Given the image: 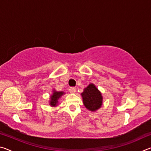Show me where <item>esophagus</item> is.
Listing matches in <instances>:
<instances>
[{
    "label": "esophagus",
    "instance_id": "1",
    "mask_svg": "<svg viewBox=\"0 0 151 151\" xmlns=\"http://www.w3.org/2000/svg\"><path fill=\"white\" fill-rule=\"evenodd\" d=\"M69 92H70V93H71V94H74V93H75V92H76V88H74V87H71V88H69Z\"/></svg>",
    "mask_w": 151,
    "mask_h": 151
}]
</instances>
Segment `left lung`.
Here are the masks:
<instances>
[{
	"mask_svg": "<svg viewBox=\"0 0 151 151\" xmlns=\"http://www.w3.org/2000/svg\"><path fill=\"white\" fill-rule=\"evenodd\" d=\"M81 96L86 109L91 112L98 111L103 105V97L102 93L93 83L89 84L84 88Z\"/></svg>",
	"mask_w": 151,
	"mask_h": 151,
	"instance_id": "8db88e82",
	"label": "left lung"
}]
</instances>
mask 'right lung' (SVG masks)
Here are the masks:
<instances>
[{"instance_id": "1", "label": "right lung", "mask_w": 151, "mask_h": 151, "mask_svg": "<svg viewBox=\"0 0 151 151\" xmlns=\"http://www.w3.org/2000/svg\"><path fill=\"white\" fill-rule=\"evenodd\" d=\"M65 94V92L63 91H57L55 88L52 90V94L50 96L49 100V105L52 107L57 106L58 104V101L62 97L63 95Z\"/></svg>"}]
</instances>
